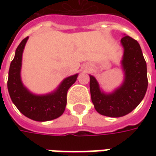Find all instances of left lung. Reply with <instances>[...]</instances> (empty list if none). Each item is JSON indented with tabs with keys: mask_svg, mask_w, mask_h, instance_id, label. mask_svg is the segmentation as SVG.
I'll use <instances>...</instances> for the list:
<instances>
[{
	"mask_svg": "<svg viewBox=\"0 0 156 156\" xmlns=\"http://www.w3.org/2000/svg\"><path fill=\"white\" fill-rule=\"evenodd\" d=\"M121 42L124 48L122 65L125 78L122 85L113 93L104 94L101 91L96 79L89 75L92 102L95 110L106 116L128 115L140 104L147 88V64L138 41L125 35Z\"/></svg>",
	"mask_w": 156,
	"mask_h": 156,
	"instance_id": "left-lung-1",
	"label": "left lung"
}]
</instances>
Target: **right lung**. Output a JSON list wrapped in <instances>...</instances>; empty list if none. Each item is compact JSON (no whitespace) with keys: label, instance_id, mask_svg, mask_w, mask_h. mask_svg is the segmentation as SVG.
<instances>
[{"label":"right lung","instance_id":"add662e5","mask_svg":"<svg viewBox=\"0 0 156 156\" xmlns=\"http://www.w3.org/2000/svg\"><path fill=\"white\" fill-rule=\"evenodd\" d=\"M28 37L21 41L15 50L14 60L11 62L9 71L8 89L13 103L22 115L27 118L46 122L60 117L67 105V93L69 88L76 81L78 75L64 79L55 92L44 95L30 93L23 86L21 79L22 53Z\"/></svg>","mask_w":156,"mask_h":156}]
</instances>
